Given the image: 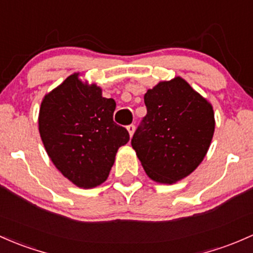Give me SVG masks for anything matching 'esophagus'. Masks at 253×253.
I'll return each mask as SVG.
<instances>
[{
  "label": "esophagus",
  "instance_id": "1",
  "mask_svg": "<svg viewBox=\"0 0 253 253\" xmlns=\"http://www.w3.org/2000/svg\"><path fill=\"white\" fill-rule=\"evenodd\" d=\"M126 130L127 132H129L130 137H132V135H134V131H135V126L134 124H130V126H126Z\"/></svg>",
  "mask_w": 253,
  "mask_h": 253
}]
</instances>
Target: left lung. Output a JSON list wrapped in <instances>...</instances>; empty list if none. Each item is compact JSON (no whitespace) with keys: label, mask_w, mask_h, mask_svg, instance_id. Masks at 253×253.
I'll return each mask as SVG.
<instances>
[{"label":"left lung","mask_w":253,"mask_h":253,"mask_svg":"<svg viewBox=\"0 0 253 253\" xmlns=\"http://www.w3.org/2000/svg\"><path fill=\"white\" fill-rule=\"evenodd\" d=\"M147 115L131 146L151 180L172 184L208 153L214 131L212 105L183 78L163 81L145 94Z\"/></svg>","instance_id":"left-lung-1"}]
</instances>
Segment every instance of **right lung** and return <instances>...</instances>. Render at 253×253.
Listing matches in <instances>:
<instances>
[{
    "mask_svg": "<svg viewBox=\"0 0 253 253\" xmlns=\"http://www.w3.org/2000/svg\"><path fill=\"white\" fill-rule=\"evenodd\" d=\"M116 101L102 96L96 84L69 76L44 95L39 130L55 168L80 188L107 180L116 154L129 141L126 127L113 122Z\"/></svg>",
    "mask_w": 253,
    "mask_h": 253,
    "instance_id": "1",
    "label": "right lung"
}]
</instances>
